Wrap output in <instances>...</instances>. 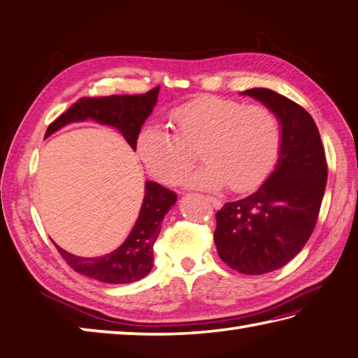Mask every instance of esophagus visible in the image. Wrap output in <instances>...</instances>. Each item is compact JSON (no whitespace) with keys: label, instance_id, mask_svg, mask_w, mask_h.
Instances as JSON below:
<instances>
[{"label":"esophagus","instance_id":"esophagus-1","mask_svg":"<svg viewBox=\"0 0 358 358\" xmlns=\"http://www.w3.org/2000/svg\"><path fill=\"white\" fill-rule=\"evenodd\" d=\"M206 200L210 201V203L213 205V208H216V210H219L220 206H222V201H220L219 199H216V197H211V196H208L206 197Z\"/></svg>","mask_w":358,"mask_h":358}]
</instances>
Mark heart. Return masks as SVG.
<instances>
[{"instance_id":"b5f03b06","label":"heart","mask_w":358,"mask_h":358,"mask_svg":"<svg viewBox=\"0 0 358 358\" xmlns=\"http://www.w3.org/2000/svg\"><path fill=\"white\" fill-rule=\"evenodd\" d=\"M173 134L147 127L138 152L155 178L177 185L197 161L203 167L189 185L233 192L255 189L268 177L280 152L282 129L277 114L264 105H245L222 96L203 95L171 113Z\"/></svg>"}]
</instances>
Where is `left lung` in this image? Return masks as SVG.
Returning a JSON list of instances; mask_svg holds the SVG:
<instances>
[{"instance_id":"1","label":"left lung","mask_w":358,"mask_h":358,"mask_svg":"<svg viewBox=\"0 0 358 358\" xmlns=\"http://www.w3.org/2000/svg\"><path fill=\"white\" fill-rule=\"evenodd\" d=\"M245 94L277 114L280 153L274 172L257 192L229 201L216 213L214 243L229 268L262 275L294 258L313 233L326 191L327 161L313 117L301 105L263 87Z\"/></svg>"}]
</instances>
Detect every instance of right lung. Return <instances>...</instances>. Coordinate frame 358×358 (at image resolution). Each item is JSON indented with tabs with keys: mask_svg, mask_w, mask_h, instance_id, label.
<instances>
[{
	"mask_svg": "<svg viewBox=\"0 0 358 358\" xmlns=\"http://www.w3.org/2000/svg\"><path fill=\"white\" fill-rule=\"evenodd\" d=\"M158 94L159 86L145 94L136 95L83 96L50 123L45 136H50L67 123L94 119L103 125L115 127L125 136L128 144L136 148L142 123L152 114ZM175 201L177 194L173 191L155 181H147L139 217L119 249L108 255L84 258L71 255L59 245H55L70 268L83 275L103 283H131L141 280L153 268V244L161 231L162 219Z\"/></svg>",
	"mask_w": 358,
	"mask_h": 358,
	"instance_id": "obj_1",
	"label": "right lung"
}]
</instances>
